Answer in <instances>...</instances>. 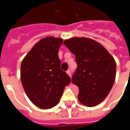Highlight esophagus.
<instances>
[{
  "label": "esophagus",
  "instance_id": "34e87169",
  "mask_svg": "<svg viewBox=\"0 0 130 130\" xmlns=\"http://www.w3.org/2000/svg\"><path fill=\"white\" fill-rule=\"evenodd\" d=\"M67 72V74H68V75H69V76L71 77V71L70 70H68L67 72Z\"/></svg>",
  "mask_w": 130,
  "mask_h": 130
}]
</instances>
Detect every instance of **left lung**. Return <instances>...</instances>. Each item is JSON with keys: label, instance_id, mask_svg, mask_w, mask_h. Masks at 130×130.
I'll return each instance as SVG.
<instances>
[{"label": "left lung", "instance_id": "1", "mask_svg": "<svg viewBox=\"0 0 130 130\" xmlns=\"http://www.w3.org/2000/svg\"><path fill=\"white\" fill-rule=\"evenodd\" d=\"M63 43L75 55L77 68L72 82L79 87V102L86 106H97L114 84L116 63L113 57L90 38L74 37Z\"/></svg>", "mask_w": 130, "mask_h": 130}]
</instances>
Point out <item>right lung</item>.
I'll return each instance as SVG.
<instances>
[{"label":"right lung","mask_w":130,"mask_h":130,"mask_svg":"<svg viewBox=\"0 0 130 130\" xmlns=\"http://www.w3.org/2000/svg\"><path fill=\"white\" fill-rule=\"evenodd\" d=\"M62 39L53 36L37 42L22 60L21 81L28 98L40 109L57 105L71 82L60 69L58 50Z\"/></svg>","instance_id":"obj_1"}]
</instances>
